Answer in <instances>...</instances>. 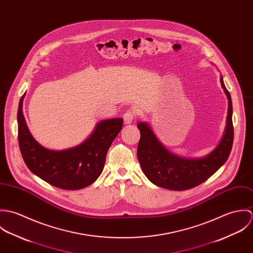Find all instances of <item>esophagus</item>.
<instances>
[{
    "label": "esophagus",
    "mask_w": 253,
    "mask_h": 253,
    "mask_svg": "<svg viewBox=\"0 0 253 253\" xmlns=\"http://www.w3.org/2000/svg\"><path fill=\"white\" fill-rule=\"evenodd\" d=\"M135 119V112L133 110H127L125 114H124V120H125V124H131L133 122V120Z\"/></svg>",
    "instance_id": "34e87169"
}]
</instances>
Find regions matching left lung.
I'll use <instances>...</instances> for the list:
<instances>
[{
	"instance_id": "obj_1",
	"label": "left lung",
	"mask_w": 253,
	"mask_h": 253,
	"mask_svg": "<svg viewBox=\"0 0 253 253\" xmlns=\"http://www.w3.org/2000/svg\"><path fill=\"white\" fill-rule=\"evenodd\" d=\"M220 82L229 101L227 126L221 142L210 155L202 159H185L173 155L161 144L146 123L137 125L140 130L138 161L147 178L155 185L174 191L188 190L208 180L226 163L234 140L233 107L223 78Z\"/></svg>"
}]
</instances>
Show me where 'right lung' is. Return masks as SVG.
Returning a JSON list of instances; mask_svg holds the SVG:
<instances>
[{"instance_id":"right-lung-1","label":"right lung","mask_w":253,"mask_h":253,"mask_svg":"<svg viewBox=\"0 0 253 253\" xmlns=\"http://www.w3.org/2000/svg\"><path fill=\"white\" fill-rule=\"evenodd\" d=\"M24 94L17 113L18 143L27 168L48 184L64 190H80L101 174L108 149L123 127L124 120L109 119L97 124L82 144L63 151L43 148L33 138L22 112Z\"/></svg>"}]
</instances>
